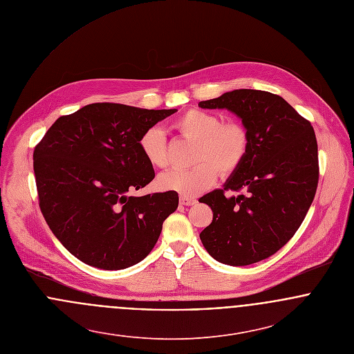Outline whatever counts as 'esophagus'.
<instances>
[{
  "label": "esophagus",
  "mask_w": 354,
  "mask_h": 354,
  "mask_svg": "<svg viewBox=\"0 0 354 354\" xmlns=\"http://www.w3.org/2000/svg\"><path fill=\"white\" fill-rule=\"evenodd\" d=\"M198 201L195 198H188V196H181L180 198V204L183 205H195Z\"/></svg>",
  "instance_id": "1"
}]
</instances>
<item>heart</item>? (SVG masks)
Wrapping results in <instances>:
<instances>
[{
    "instance_id": "b5f03b06",
    "label": "heart",
    "mask_w": 354,
    "mask_h": 354,
    "mask_svg": "<svg viewBox=\"0 0 354 354\" xmlns=\"http://www.w3.org/2000/svg\"><path fill=\"white\" fill-rule=\"evenodd\" d=\"M173 127L181 136L196 142L191 169H173L158 178L162 189L174 191L194 198L209 189L218 177L236 173L244 163L251 136L240 121H226L201 109H189L176 118ZM139 149L153 167H166L169 163L166 138L162 129L151 127L139 139Z\"/></svg>"
}]
</instances>
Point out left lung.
Returning a JSON list of instances; mask_svg holds the SVG:
<instances>
[{
    "label": "left lung",
    "mask_w": 354,
    "mask_h": 354,
    "mask_svg": "<svg viewBox=\"0 0 354 354\" xmlns=\"http://www.w3.org/2000/svg\"><path fill=\"white\" fill-rule=\"evenodd\" d=\"M199 106L233 111L251 136L241 167L223 189L199 201L214 212L201 233L203 245L229 266L267 259L295 236L313 202L319 181L315 131L282 97L267 91L234 90ZM226 192L239 195L227 198Z\"/></svg>",
    "instance_id": "obj_1"
}]
</instances>
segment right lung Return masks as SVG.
Here are the masks:
<instances>
[{"instance_id":"1","label":"right lung","mask_w":354,"mask_h":354,"mask_svg":"<svg viewBox=\"0 0 354 354\" xmlns=\"http://www.w3.org/2000/svg\"><path fill=\"white\" fill-rule=\"evenodd\" d=\"M174 111L91 103L61 115L35 146L39 208L53 234L83 263L122 270L151 252L178 194L128 192L155 177L139 149L142 133Z\"/></svg>"}]
</instances>
